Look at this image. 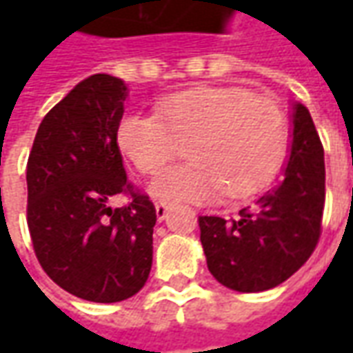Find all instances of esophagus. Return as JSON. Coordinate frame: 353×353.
I'll return each mask as SVG.
<instances>
[{
	"mask_svg": "<svg viewBox=\"0 0 353 353\" xmlns=\"http://www.w3.org/2000/svg\"><path fill=\"white\" fill-rule=\"evenodd\" d=\"M154 210H157V217H159V221H164V219L168 217V212H170L168 204H164V202H157V204H154Z\"/></svg>",
	"mask_w": 353,
	"mask_h": 353,
	"instance_id": "esophagus-1",
	"label": "esophagus"
}]
</instances>
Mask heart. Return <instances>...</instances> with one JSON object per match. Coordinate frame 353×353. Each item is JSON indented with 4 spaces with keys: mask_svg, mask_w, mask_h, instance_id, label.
Here are the masks:
<instances>
[{
    "mask_svg": "<svg viewBox=\"0 0 353 353\" xmlns=\"http://www.w3.org/2000/svg\"><path fill=\"white\" fill-rule=\"evenodd\" d=\"M119 145L141 174H157L187 143L191 159L149 185L154 199L179 204L245 199L280 166L288 119L276 100L242 88H210L162 101L161 115L130 113L119 124Z\"/></svg>",
    "mask_w": 353,
    "mask_h": 353,
    "instance_id": "heart-1",
    "label": "heart"
}]
</instances>
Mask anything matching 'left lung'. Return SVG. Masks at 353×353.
I'll list each match as a JSON object with an SVG mask.
<instances>
[{
    "mask_svg": "<svg viewBox=\"0 0 353 353\" xmlns=\"http://www.w3.org/2000/svg\"><path fill=\"white\" fill-rule=\"evenodd\" d=\"M288 164L272 189L236 219L199 217L208 270L225 288L259 293L280 285L316 250L325 204L323 145L303 103H293Z\"/></svg>",
    "mask_w": 353,
    "mask_h": 353,
    "instance_id": "left-lung-1",
    "label": "left lung"
}]
</instances>
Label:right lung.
Wrapping results in <instances>:
<instances>
[{"mask_svg": "<svg viewBox=\"0 0 353 353\" xmlns=\"http://www.w3.org/2000/svg\"><path fill=\"white\" fill-rule=\"evenodd\" d=\"M128 87L96 73L45 115L28 159V229L39 265L68 293L119 303L145 285L157 210L126 179L117 132ZM131 204L111 208L115 194Z\"/></svg>", "mask_w": 353, "mask_h": 353, "instance_id": "add662e5", "label": "right lung"}]
</instances>
